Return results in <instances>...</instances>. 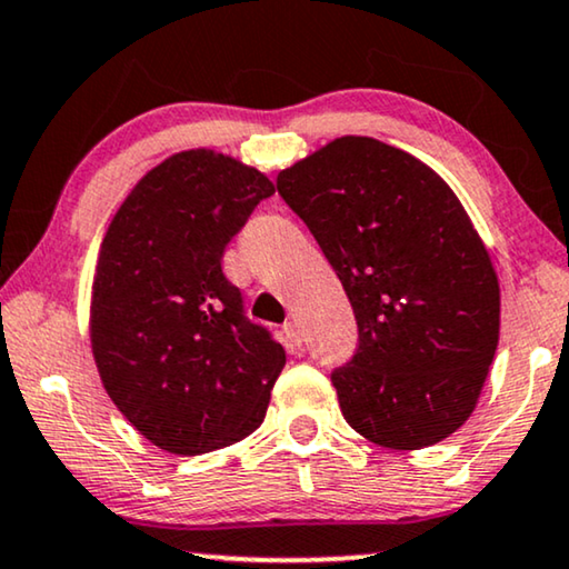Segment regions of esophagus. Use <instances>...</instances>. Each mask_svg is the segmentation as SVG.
I'll return each instance as SVG.
<instances>
[{
  "label": "esophagus",
  "instance_id": "esophagus-1",
  "mask_svg": "<svg viewBox=\"0 0 569 569\" xmlns=\"http://www.w3.org/2000/svg\"><path fill=\"white\" fill-rule=\"evenodd\" d=\"M284 336H287V341H290L292 349H300V346H302V331H300V323H295V320H290V323L284 326Z\"/></svg>",
  "mask_w": 569,
  "mask_h": 569
}]
</instances>
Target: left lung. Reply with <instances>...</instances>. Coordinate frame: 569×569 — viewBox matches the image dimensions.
<instances>
[{"mask_svg": "<svg viewBox=\"0 0 569 569\" xmlns=\"http://www.w3.org/2000/svg\"><path fill=\"white\" fill-rule=\"evenodd\" d=\"M353 308L359 343L331 382L353 431L421 449L462 426L498 349L500 287L447 182L413 156L346 136L279 171Z\"/></svg>", "mask_w": 569, "mask_h": 569, "instance_id": "left-lung-1", "label": "left lung"}]
</instances>
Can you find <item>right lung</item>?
<instances>
[{"label": "right lung", "instance_id": "obj_1", "mask_svg": "<svg viewBox=\"0 0 569 569\" xmlns=\"http://www.w3.org/2000/svg\"><path fill=\"white\" fill-rule=\"evenodd\" d=\"M271 194L261 171L197 148L148 171L107 228L94 361L120 413L171 455L228 447L264 421L284 349L246 318L223 253Z\"/></svg>", "mask_w": 569, "mask_h": 569}]
</instances>
